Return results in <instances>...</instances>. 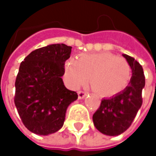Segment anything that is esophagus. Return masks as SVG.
I'll return each instance as SVG.
<instances>
[{
  "instance_id": "esophagus-1",
  "label": "esophagus",
  "mask_w": 156,
  "mask_h": 156,
  "mask_svg": "<svg viewBox=\"0 0 156 156\" xmlns=\"http://www.w3.org/2000/svg\"><path fill=\"white\" fill-rule=\"evenodd\" d=\"M78 98L79 99H82V98H84L85 97H86V95H87V92H85V91H78Z\"/></svg>"
}]
</instances>
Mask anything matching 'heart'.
Segmentation results:
<instances>
[{
    "instance_id": "obj_1",
    "label": "heart",
    "mask_w": 156,
    "mask_h": 156,
    "mask_svg": "<svg viewBox=\"0 0 156 156\" xmlns=\"http://www.w3.org/2000/svg\"><path fill=\"white\" fill-rule=\"evenodd\" d=\"M131 74L128 61L109 52L83 54L78 60L69 58L64 65V80L69 87L78 88L90 76L91 87L102 97H110L125 89Z\"/></svg>"
}]
</instances>
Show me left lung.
<instances>
[{
	"instance_id": "1",
	"label": "left lung",
	"mask_w": 156,
	"mask_h": 156,
	"mask_svg": "<svg viewBox=\"0 0 156 156\" xmlns=\"http://www.w3.org/2000/svg\"><path fill=\"white\" fill-rule=\"evenodd\" d=\"M123 57L132 69L128 86L115 96L103 99L93 115L96 128L107 136H118L127 130L143 104L142 90L145 84L143 68L134 58L126 54Z\"/></svg>"
}]
</instances>
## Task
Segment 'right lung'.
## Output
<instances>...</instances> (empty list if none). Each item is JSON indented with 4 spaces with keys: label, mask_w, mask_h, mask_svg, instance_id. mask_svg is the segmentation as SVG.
I'll list each match as a JSON object with an SVG mask.
<instances>
[{
    "label": "right lung",
    "mask_w": 156,
    "mask_h": 156,
    "mask_svg": "<svg viewBox=\"0 0 156 156\" xmlns=\"http://www.w3.org/2000/svg\"><path fill=\"white\" fill-rule=\"evenodd\" d=\"M72 47L51 44L30 52L20 63L15 81L14 103L30 132L48 136L59 130L68 107L78 98L61 77Z\"/></svg>",
    "instance_id": "right-lung-1"
}]
</instances>
